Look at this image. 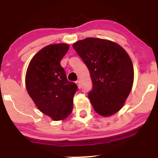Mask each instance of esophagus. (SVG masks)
I'll list each match as a JSON object with an SVG mask.
<instances>
[{
    "instance_id": "1",
    "label": "esophagus",
    "mask_w": 158,
    "mask_h": 158,
    "mask_svg": "<svg viewBox=\"0 0 158 158\" xmlns=\"http://www.w3.org/2000/svg\"><path fill=\"white\" fill-rule=\"evenodd\" d=\"M76 83H77V85H78V88H79V89H80L81 88V82L79 81H76Z\"/></svg>"
}]
</instances>
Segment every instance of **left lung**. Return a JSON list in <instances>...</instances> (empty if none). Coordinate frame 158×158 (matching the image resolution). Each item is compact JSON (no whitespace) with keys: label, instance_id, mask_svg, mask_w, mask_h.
<instances>
[{"label":"left lung","instance_id":"obj_1","mask_svg":"<svg viewBox=\"0 0 158 158\" xmlns=\"http://www.w3.org/2000/svg\"><path fill=\"white\" fill-rule=\"evenodd\" d=\"M73 48L89 70L93 82L88 93L94 109L108 117L122 108L134 81L132 61L126 50L106 39L87 38Z\"/></svg>","mask_w":158,"mask_h":158}]
</instances>
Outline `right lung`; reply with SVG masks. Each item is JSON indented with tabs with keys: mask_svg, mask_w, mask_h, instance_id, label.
<instances>
[{
	"mask_svg": "<svg viewBox=\"0 0 158 158\" xmlns=\"http://www.w3.org/2000/svg\"><path fill=\"white\" fill-rule=\"evenodd\" d=\"M69 49L67 44H55L39 50L27 68L26 88L38 108L53 120L68 117L73 109L77 85L69 81L60 61Z\"/></svg>",
	"mask_w": 158,
	"mask_h": 158,
	"instance_id": "1",
	"label": "right lung"
}]
</instances>
